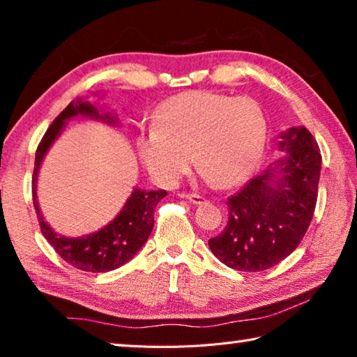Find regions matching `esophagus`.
<instances>
[{"label":"esophagus","mask_w":357,"mask_h":357,"mask_svg":"<svg viewBox=\"0 0 357 357\" xmlns=\"http://www.w3.org/2000/svg\"><path fill=\"white\" fill-rule=\"evenodd\" d=\"M184 198H185V199H189L190 203H193V204L206 203V198H204V197H201V195H198V193H185Z\"/></svg>","instance_id":"obj_1"}]
</instances>
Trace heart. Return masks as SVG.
Wrapping results in <instances>:
<instances>
[{"label":"heart","instance_id":"1","mask_svg":"<svg viewBox=\"0 0 357 357\" xmlns=\"http://www.w3.org/2000/svg\"><path fill=\"white\" fill-rule=\"evenodd\" d=\"M267 140V119L255 100L193 90L162 102L153 128L137 139L142 164L162 185L189 172L190 158L218 187L255 172Z\"/></svg>","mask_w":357,"mask_h":357}]
</instances>
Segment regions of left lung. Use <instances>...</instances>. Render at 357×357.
<instances>
[{"label": "left lung", "instance_id": "8db88e82", "mask_svg": "<svg viewBox=\"0 0 357 357\" xmlns=\"http://www.w3.org/2000/svg\"><path fill=\"white\" fill-rule=\"evenodd\" d=\"M289 156L271 164L228 198V225L209 248L218 261L238 271H262L284 261L312 222L321 156L306 128L281 134Z\"/></svg>", "mask_w": 357, "mask_h": 357}]
</instances>
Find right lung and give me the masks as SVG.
Wrapping results in <instances>:
<instances>
[{"instance_id":"add662e5","label":"right lung","mask_w":357,"mask_h":357,"mask_svg":"<svg viewBox=\"0 0 357 357\" xmlns=\"http://www.w3.org/2000/svg\"><path fill=\"white\" fill-rule=\"evenodd\" d=\"M75 115H89L109 123L114 121L111 115H100L98 109L90 105L89 101L77 100L76 102H70L56 116V120L51 123L40 144L37 146L34 174H32V201H34L42 234L56 250L57 255L67 264H70L71 267L77 270L92 271V273H105V271L115 270L128 261H131L135 252L144 246L153 231L154 209H156L159 201L167 195V192H145L134 189L119 215L111 223L106 225L105 228L93 232V234L70 238L59 236L54 229H51V226L45 222L40 209H38L36 193L37 174L45 154H47L51 144L57 139V135L61 134V129L66 125V120Z\"/></svg>"}]
</instances>
